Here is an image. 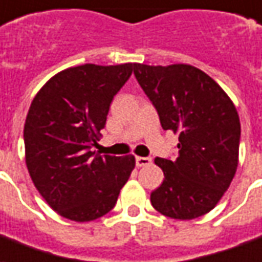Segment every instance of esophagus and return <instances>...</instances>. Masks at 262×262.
<instances>
[{"instance_id":"34e87169","label":"esophagus","mask_w":262,"mask_h":262,"mask_svg":"<svg viewBox=\"0 0 262 262\" xmlns=\"http://www.w3.org/2000/svg\"><path fill=\"white\" fill-rule=\"evenodd\" d=\"M150 162H152L150 158H144V156H137L135 158V163H137L138 167H144V166L150 165Z\"/></svg>"}]
</instances>
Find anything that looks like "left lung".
<instances>
[{
    "label": "left lung",
    "mask_w": 262,
    "mask_h": 262,
    "mask_svg": "<svg viewBox=\"0 0 262 262\" xmlns=\"http://www.w3.org/2000/svg\"><path fill=\"white\" fill-rule=\"evenodd\" d=\"M134 75L162 128L179 134L177 159H155L165 180L150 194L152 207L180 221L202 216L215 208L236 174L237 110L211 76L188 64H134Z\"/></svg>",
    "instance_id": "obj_1"
}]
</instances>
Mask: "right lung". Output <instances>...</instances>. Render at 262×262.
Returning a JSON list of instances; mask_svg holds the SVG:
<instances>
[{
	"mask_svg": "<svg viewBox=\"0 0 262 262\" xmlns=\"http://www.w3.org/2000/svg\"><path fill=\"white\" fill-rule=\"evenodd\" d=\"M134 64L72 67L34 96L24 129L26 166L34 187L61 216L91 222L110 212L135 167V158L100 156L96 145L110 103Z\"/></svg>",
	"mask_w": 262,
	"mask_h": 262,
	"instance_id": "1",
	"label": "right lung"
}]
</instances>
